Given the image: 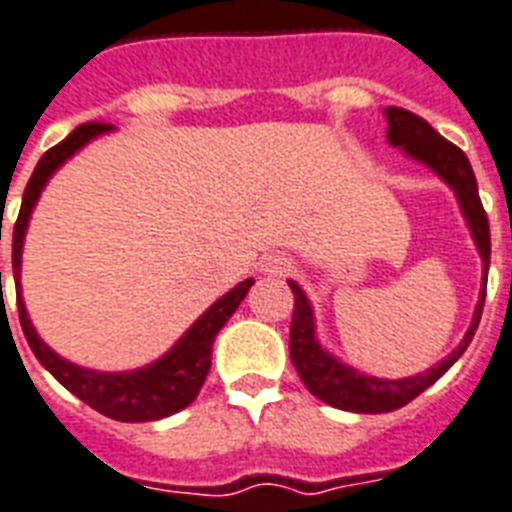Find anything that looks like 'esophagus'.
I'll return each instance as SVG.
<instances>
[{"label": "esophagus", "mask_w": 512, "mask_h": 512, "mask_svg": "<svg viewBox=\"0 0 512 512\" xmlns=\"http://www.w3.org/2000/svg\"><path fill=\"white\" fill-rule=\"evenodd\" d=\"M260 273H265V276L270 278H281V276H289L292 273V260L286 255H265L263 260H260Z\"/></svg>", "instance_id": "obj_1"}]
</instances>
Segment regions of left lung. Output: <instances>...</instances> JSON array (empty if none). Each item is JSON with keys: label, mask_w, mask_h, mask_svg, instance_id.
<instances>
[{"label": "left lung", "mask_w": 512, "mask_h": 512, "mask_svg": "<svg viewBox=\"0 0 512 512\" xmlns=\"http://www.w3.org/2000/svg\"><path fill=\"white\" fill-rule=\"evenodd\" d=\"M384 115L386 126H389L386 128V141L392 147H400L407 157L423 162L455 191L460 213L471 228L473 242L479 249L481 263H484L486 286L492 244H489V220H486L484 207H481L479 186H476L471 162L463 155V149L439 136V131H434L426 120L413 115L410 110L386 107ZM484 286H481L479 305H476V313H473V321L465 331L463 342L444 357L442 363H436L426 373H415V376L407 378H376L365 376L352 365L336 360L328 350H323L318 336H315V315L310 299L299 289L297 281H289V289L294 294V318L292 331H289V355H292L294 368H297L302 384L310 389V394H315L318 400L331 407L350 410V413H392V410H400L402 405L426 392L434 381H439L452 365L458 363V357L468 350V344L479 328L481 310H484Z\"/></svg>", "instance_id": "obj_1"}]
</instances>
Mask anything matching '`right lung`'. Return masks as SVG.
<instances>
[{
  "instance_id": "right-lung-1",
  "label": "right lung",
  "mask_w": 512,
  "mask_h": 512,
  "mask_svg": "<svg viewBox=\"0 0 512 512\" xmlns=\"http://www.w3.org/2000/svg\"><path fill=\"white\" fill-rule=\"evenodd\" d=\"M112 126L107 123H83L78 126L68 139H62L57 147L44 152L36 170H33L31 181L23 191V205H20L18 223L12 231V276H15V289H18V315L23 334L31 344L33 355L39 357V363L60 381L68 392H73L78 400L91 405L97 413L107 415L112 421L123 423H144V421H160L168 415L178 413L197 400L199 389L205 384L210 363H213V342L218 331L228 323V318L236 313V307L242 305L247 297L249 286L255 284V278H247L242 284H236L231 292H226L213 305L207 307L205 313L199 315L191 328L178 339L173 347L155 363L136 368V371L123 373H105L81 368V365L70 363L65 357L49 347L33 328L28 318L26 302L20 297V260H23V242H26L28 220H31L33 207L39 202L41 191L47 186L54 170L60 168L62 162H68L76 155L78 149L86 147L91 139L102 134H110ZM2 276V273H0Z\"/></svg>"
}]
</instances>
